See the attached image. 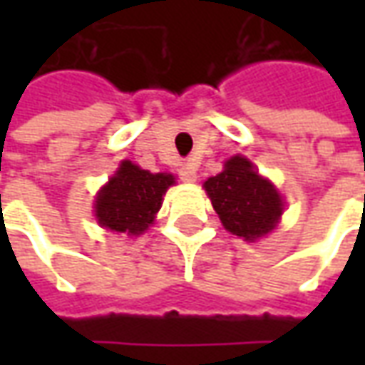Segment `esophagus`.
<instances>
[{
  "label": "esophagus",
  "mask_w": 365,
  "mask_h": 365,
  "mask_svg": "<svg viewBox=\"0 0 365 365\" xmlns=\"http://www.w3.org/2000/svg\"><path fill=\"white\" fill-rule=\"evenodd\" d=\"M178 174H180V180L182 182H195V166L191 164V162H183L180 170H178Z\"/></svg>",
  "instance_id": "obj_1"
}]
</instances>
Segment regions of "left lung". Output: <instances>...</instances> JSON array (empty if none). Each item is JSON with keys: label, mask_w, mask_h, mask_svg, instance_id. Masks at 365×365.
Wrapping results in <instances>:
<instances>
[{"label": "left lung", "mask_w": 365, "mask_h": 365, "mask_svg": "<svg viewBox=\"0 0 365 365\" xmlns=\"http://www.w3.org/2000/svg\"><path fill=\"white\" fill-rule=\"evenodd\" d=\"M203 185L225 229L245 240L268 235L282 217L279 193L242 156L227 160L221 174L209 178Z\"/></svg>", "instance_id": "1"}]
</instances>
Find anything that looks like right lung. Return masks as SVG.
Masks as SVG:
<instances>
[{
    "mask_svg": "<svg viewBox=\"0 0 365 365\" xmlns=\"http://www.w3.org/2000/svg\"><path fill=\"white\" fill-rule=\"evenodd\" d=\"M174 183L172 174H150L125 160L117 174L99 191L96 217L115 232L143 235L162 205V195Z\"/></svg>",
    "mask_w": 365,
    "mask_h": 365,
    "instance_id": "1",
    "label": "right lung"
}]
</instances>
